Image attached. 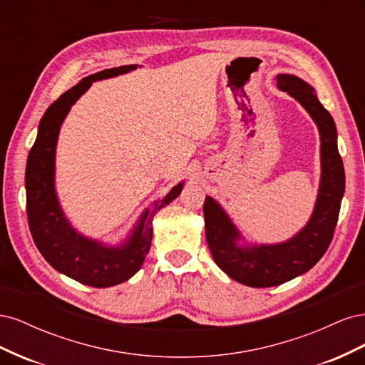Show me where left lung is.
I'll return each instance as SVG.
<instances>
[{
  "instance_id": "left-lung-1",
  "label": "left lung",
  "mask_w": 365,
  "mask_h": 365,
  "mask_svg": "<svg viewBox=\"0 0 365 365\" xmlns=\"http://www.w3.org/2000/svg\"><path fill=\"white\" fill-rule=\"evenodd\" d=\"M277 86L306 108L322 137V184L311 220L284 244L242 250L235 244L237 231L222 208L210 196L205 197L202 207L207 245L216 264L231 279L251 288H271L292 280L311 269L324 256L334 239L346 187L344 165L336 146L335 121L318 101L314 88L291 74H279Z\"/></svg>"
}]
</instances>
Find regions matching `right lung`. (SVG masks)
<instances>
[{"mask_svg":"<svg viewBox=\"0 0 365 365\" xmlns=\"http://www.w3.org/2000/svg\"><path fill=\"white\" fill-rule=\"evenodd\" d=\"M134 68L137 65L98 71L63 93L41 118L36 141L27 158L26 210L36 248L54 269L93 288H109L123 283L141 268L150 250L153 216L182 190V184L175 185L160 204H155L150 213H145L134 236L123 248H105L79 236L65 220L58 205L54 193V149L65 115L94 81L123 74Z\"/></svg>","mask_w":365,"mask_h":365,"instance_id":"add662e5","label":"right lung"}]
</instances>
